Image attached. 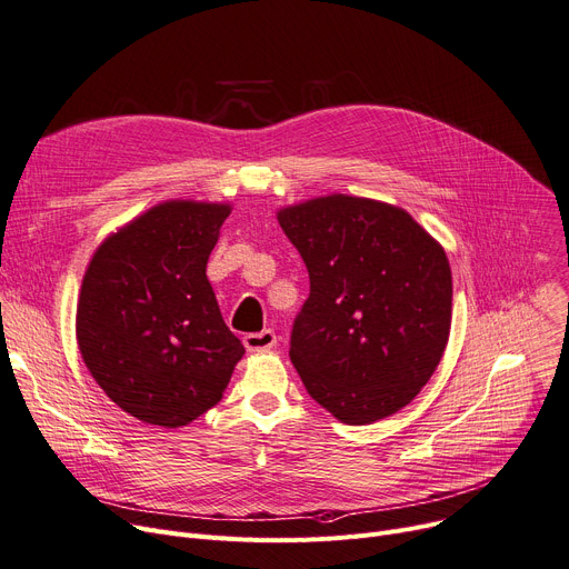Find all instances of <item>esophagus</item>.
I'll return each mask as SVG.
<instances>
[{"mask_svg": "<svg viewBox=\"0 0 569 569\" xmlns=\"http://www.w3.org/2000/svg\"><path fill=\"white\" fill-rule=\"evenodd\" d=\"M244 346L251 352H262V350H272L277 346V335L272 330H262L244 337Z\"/></svg>", "mask_w": 569, "mask_h": 569, "instance_id": "1", "label": "esophagus"}]
</instances>
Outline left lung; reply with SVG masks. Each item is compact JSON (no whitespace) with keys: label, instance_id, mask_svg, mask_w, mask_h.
Instances as JSON below:
<instances>
[{"label":"left lung","instance_id":"8db88e82","mask_svg":"<svg viewBox=\"0 0 569 569\" xmlns=\"http://www.w3.org/2000/svg\"><path fill=\"white\" fill-rule=\"evenodd\" d=\"M311 292L290 335L307 392L343 425L408 406L433 376L452 325L442 247L406 209L335 193L279 209Z\"/></svg>","mask_w":569,"mask_h":569}]
</instances>
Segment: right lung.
<instances>
[{
  "mask_svg": "<svg viewBox=\"0 0 569 569\" xmlns=\"http://www.w3.org/2000/svg\"><path fill=\"white\" fill-rule=\"evenodd\" d=\"M230 204L170 200L112 232L82 279L76 337L101 390L144 425L187 427L217 406L244 346L207 260Z\"/></svg>",
  "mask_w": 569,
  "mask_h": 569,
  "instance_id": "1",
  "label": "right lung"
}]
</instances>
